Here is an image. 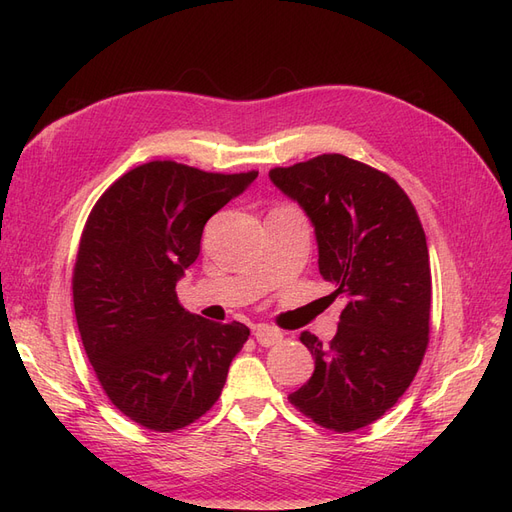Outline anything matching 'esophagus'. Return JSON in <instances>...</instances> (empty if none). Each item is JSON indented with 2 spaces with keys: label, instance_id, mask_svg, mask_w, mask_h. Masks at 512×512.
I'll return each instance as SVG.
<instances>
[{
  "label": "esophagus",
  "instance_id": "34e87169",
  "mask_svg": "<svg viewBox=\"0 0 512 512\" xmlns=\"http://www.w3.org/2000/svg\"><path fill=\"white\" fill-rule=\"evenodd\" d=\"M254 337H256V342L265 348L277 346L282 342V333L273 327H267V324H260V327H256Z\"/></svg>",
  "mask_w": 512,
  "mask_h": 512
}]
</instances>
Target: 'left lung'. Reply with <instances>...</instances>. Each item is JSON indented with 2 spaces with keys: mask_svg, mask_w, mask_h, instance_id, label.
Instances as JSON below:
<instances>
[{
  "mask_svg": "<svg viewBox=\"0 0 512 512\" xmlns=\"http://www.w3.org/2000/svg\"><path fill=\"white\" fill-rule=\"evenodd\" d=\"M269 179L305 211L322 280L346 299L329 346L301 333L316 367L288 399L322 427L361 429L397 404L427 350L425 230L395 179L339 153L273 168Z\"/></svg>",
  "mask_w": 512,
  "mask_h": 512,
  "instance_id": "8db88e82",
  "label": "left lung"
}]
</instances>
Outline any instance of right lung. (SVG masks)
<instances>
[{
	"label": "right lung",
	"instance_id": "right-lung-1",
	"mask_svg": "<svg viewBox=\"0 0 512 512\" xmlns=\"http://www.w3.org/2000/svg\"><path fill=\"white\" fill-rule=\"evenodd\" d=\"M256 177L149 162L119 177L89 213L72 277L76 324L104 393L138 425L194 423L218 401L247 342L241 322L185 312L175 286L200 254L207 220Z\"/></svg>",
	"mask_w": 512,
	"mask_h": 512
}]
</instances>
